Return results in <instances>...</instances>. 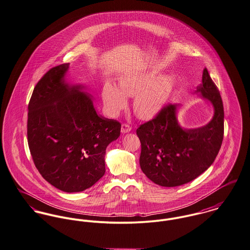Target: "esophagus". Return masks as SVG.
Returning a JSON list of instances; mask_svg holds the SVG:
<instances>
[{"instance_id": "1", "label": "esophagus", "mask_w": 250, "mask_h": 250, "mask_svg": "<svg viewBox=\"0 0 250 250\" xmlns=\"http://www.w3.org/2000/svg\"><path fill=\"white\" fill-rule=\"evenodd\" d=\"M131 130H132V127L130 125L122 124V126H121V133L122 134H127V133L131 132Z\"/></svg>"}]
</instances>
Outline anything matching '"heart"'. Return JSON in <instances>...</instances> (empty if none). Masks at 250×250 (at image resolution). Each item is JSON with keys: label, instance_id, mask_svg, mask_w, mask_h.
Masks as SVG:
<instances>
[{"label": "heart", "instance_id": "1", "mask_svg": "<svg viewBox=\"0 0 250 250\" xmlns=\"http://www.w3.org/2000/svg\"><path fill=\"white\" fill-rule=\"evenodd\" d=\"M119 88L108 82L102 89L105 105L114 114L127 107V96H135L134 111L139 117L148 118L166 105L173 88V79L169 75H161L153 71L127 73L120 77Z\"/></svg>", "mask_w": 250, "mask_h": 250}]
</instances>
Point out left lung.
<instances>
[{
    "label": "left lung",
    "mask_w": 250,
    "mask_h": 250,
    "mask_svg": "<svg viewBox=\"0 0 250 250\" xmlns=\"http://www.w3.org/2000/svg\"><path fill=\"white\" fill-rule=\"evenodd\" d=\"M196 92L202 93L214 108L212 119L205 126L182 128L177 118L179 106L169 104L136 129L141 143L140 168L149 180L160 186L174 187L192 182L211 166L221 149L224 105L206 68Z\"/></svg>",
    "instance_id": "left-lung-1"
}]
</instances>
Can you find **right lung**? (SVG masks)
<instances>
[{"label":"right lung","instance_id":"obj_1","mask_svg":"<svg viewBox=\"0 0 250 250\" xmlns=\"http://www.w3.org/2000/svg\"><path fill=\"white\" fill-rule=\"evenodd\" d=\"M68 65L50 68L36 84L28 104L27 142L45 181L74 193L104 176L106 148L120 136L121 124L97 114L84 86L66 82Z\"/></svg>","mask_w":250,"mask_h":250}]
</instances>
